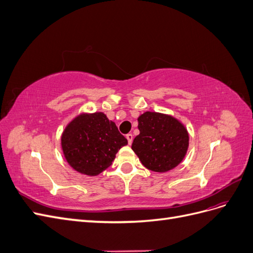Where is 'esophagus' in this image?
<instances>
[{
	"mask_svg": "<svg viewBox=\"0 0 253 253\" xmlns=\"http://www.w3.org/2000/svg\"><path fill=\"white\" fill-rule=\"evenodd\" d=\"M126 139H127V142H128V144H131L132 142H133V134H131V133H128V134H126Z\"/></svg>",
	"mask_w": 253,
	"mask_h": 253,
	"instance_id": "obj_1",
	"label": "esophagus"
}]
</instances>
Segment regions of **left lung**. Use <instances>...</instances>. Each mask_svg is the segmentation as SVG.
Here are the masks:
<instances>
[{
    "instance_id": "8db88e82",
    "label": "left lung",
    "mask_w": 253,
    "mask_h": 253,
    "mask_svg": "<svg viewBox=\"0 0 253 253\" xmlns=\"http://www.w3.org/2000/svg\"><path fill=\"white\" fill-rule=\"evenodd\" d=\"M139 135L132 150L147 169L167 172L177 167L189 147V134L180 122L169 115L145 112L138 118Z\"/></svg>"
}]
</instances>
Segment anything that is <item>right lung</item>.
Returning <instances> with one entry per match:
<instances>
[{
  "label": "right lung",
  "mask_w": 253,
  "mask_h": 253,
  "mask_svg": "<svg viewBox=\"0 0 253 253\" xmlns=\"http://www.w3.org/2000/svg\"><path fill=\"white\" fill-rule=\"evenodd\" d=\"M126 144V138L115 122L101 112L76 117L61 137L67 163L76 171L88 176L108 169L116 153Z\"/></svg>",
  "instance_id": "right-lung-1"
}]
</instances>
